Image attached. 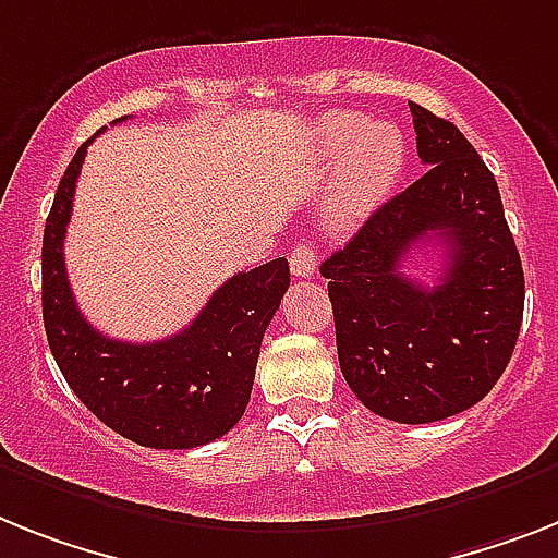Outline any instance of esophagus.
<instances>
[{"label": "esophagus", "mask_w": 558, "mask_h": 558, "mask_svg": "<svg viewBox=\"0 0 558 558\" xmlns=\"http://www.w3.org/2000/svg\"><path fill=\"white\" fill-rule=\"evenodd\" d=\"M289 266H292L294 278H312L317 271V252L312 243H298L289 255Z\"/></svg>", "instance_id": "esophagus-1"}]
</instances>
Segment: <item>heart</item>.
<instances>
[{
	"instance_id": "1",
	"label": "heart",
	"mask_w": 558,
	"mask_h": 558,
	"mask_svg": "<svg viewBox=\"0 0 558 558\" xmlns=\"http://www.w3.org/2000/svg\"><path fill=\"white\" fill-rule=\"evenodd\" d=\"M323 161L343 158L331 181L329 215L340 227L363 221L380 207L405 167V138L395 124L368 121L357 112H331L315 133Z\"/></svg>"
}]
</instances>
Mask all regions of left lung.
Returning a JSON list of instances; mask_svg holds the SVG:
<instances>
[{
  "label": "left lung",
  "instance_id": "8db88e82",
  "mask_svg": "<svg viewBox=\"0 0 558 558\" xmlns=\"http://www.w3.org/2000/svg\"><path fill=\"white\" fill-rule=\"evenodd\" d=\"M420 181L386 201L343 250L329 278L337 357L363 405L395 423H437L471 409L508 366L525 308V271L499 186L451 121L411 105ZM439 242L437 288L399 271L416 245Z\"/></svg>",
  "mask_w": 558,
  "mask_h": 558
}]
</instances>
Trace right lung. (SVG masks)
Returning a JSON list of instances; mask_svg holds the SVG:
<instances>
[{
    "label": "right lung",
    "instance_id": "1",
    "mask_svg": "<svg viewBox=\"0 0 558 558\" xmlns=\"http://www.w3.org/2000/svg\"><path fill=\"white\" fill-rule=\"evenodd\" d=\"M90 142L59 181L41 243V317L56 366L73 395L121 437L175 451L207 446L246 411L260 340L289 289L287 257L232 275L198 317L167 340L105 337L78 312L64 271V232Z\"/></svg>",
    "mask_w": 558,
    "mask_h": 558
}]
</instances>
